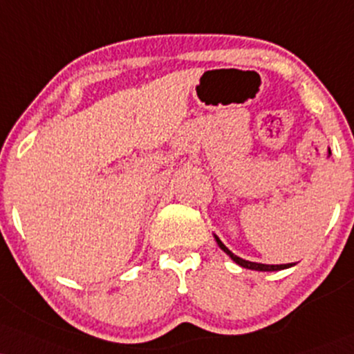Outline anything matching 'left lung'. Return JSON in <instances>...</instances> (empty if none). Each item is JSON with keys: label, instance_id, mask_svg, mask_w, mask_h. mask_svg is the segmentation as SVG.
<instances>
[{"label": "left lung", "instance_id": "obj_1", "mask_svg": "<svg viewBox=\"0 0 354 354\" xmlns=\"http://www.w3.org/2000/svg\"><path fill=\"white\" fill-rule=\"evenodd\" d=\"M214 239H216V242H218V245L221 247V249H223L224 252L227 254L229 257H231L232 261L237 263V266L244 267V269H250V270H259V272H277V270H283V269H288V267H293V266H295V263H280V266H269V263H259V262H250V261H244V259L237 257L236 254H232L231 250H229L227 247H225V245L223 244V242H221V239H219L218 236H216V234H214Z\"/></svg>", "mask_w": 354, "mask_h": 354}]
</instances>
